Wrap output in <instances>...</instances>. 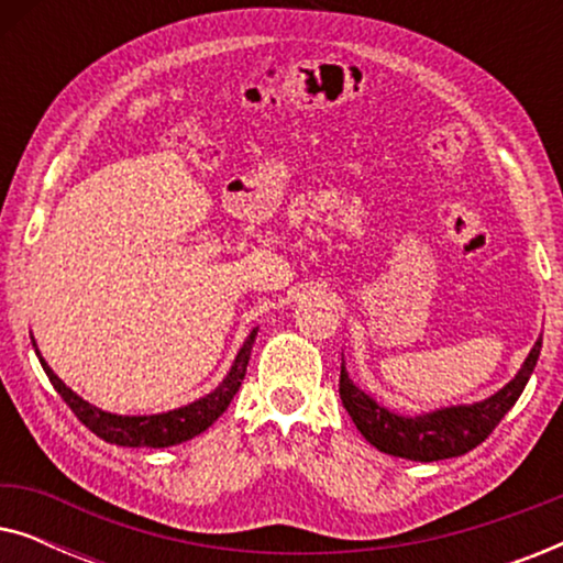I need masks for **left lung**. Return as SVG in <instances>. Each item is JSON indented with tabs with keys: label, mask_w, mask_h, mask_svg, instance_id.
<instances>
[{
	"label": "left lung",
	"mask_w": 563,
	"mask_h": 563,
	"mask_svg": "<svg viewBox=\"0 0 563 563\" xmlns=\"http://www.w3.org/2000/svg\"><path fill=\"white\" fill-rule=\"evenodd\" d=\"M541 343L543 338H538L528 358L522 361L520 372L492 397L472 405L438 407V410L420 415H399L382 402H376L372 395H366L364 389L353 384L343 361V407L349 410L351 420L356 422L361 435L374 449L389 453V456L410 461H441L461 456V453L476 449L497 428V422L510 412V407L518 402V397L522 395L538 364V356H541Z\"/></svg>",
	"instance_id": "8db88e82"
}]
</instances>
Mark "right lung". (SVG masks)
I'll return each instance as SVG.
<instances>
[{
  "instance_id": "right-lung-1",
  "label": "right lung",
  "mask_w": 563,
  "mask_h": 563,
  "mask_svg": "<svg viewBox=\"0 0 563 563\" xmlns=\"http://www.w3.org/2000/svg\"><path fill=\"white\" fill-rule=\"evenodd\" d=\"M256 333L258 328H253L251 335L243 341L241 351H238L228 376L210 391V395L199 397L195 402L184 407H176V410L158 412V415H114V412L99 410V407L89 405L87 399L76 395L71 387H66V384L53 374V368L45 364L41 351H37L35 338H33V349L37 353V358H41L43 372L48 374L53 389L64 397V402L71 407V412L91 430V433L99 435L107 443L125 445V449H168V445L191 441L195 435L205 433V430L228 410V405L233 402L238 387L243 384L245 366H249Z\"/></svg>"
}]
</instances>
